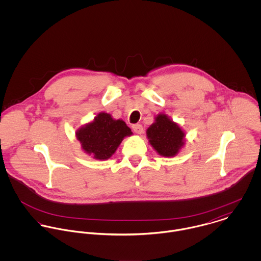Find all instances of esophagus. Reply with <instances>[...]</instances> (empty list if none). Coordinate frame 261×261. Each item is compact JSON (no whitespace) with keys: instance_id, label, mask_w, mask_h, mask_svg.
Instances as JSON below:
<instances>
[{"instance_id":"1","label":"esophagus","mask_w":261,"mask_h":261,"mask_svg":"<svg viewBox=\"0 0 261 261\" xmlns=\"http://www.w3.org/2000/svg\"><path fill=\"white\" fill-rule=\"evenodd\" d=\"M133 129H134V132H135L136 134H138V135H141V134H143V132H144V128H143L142 124H140V123L134 124V125H133Z\"/></svg>"}]
</instances>
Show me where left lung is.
<instances>
[{"label":"left lung","mask_w":261,"mask_h":261,"mask_svg":"<svg viewBox=\"0 0 261 261\" xmlns=\"http://www.w3.org/2000/svg\"><path fill=\"white\" fill-rule=\"evenodd\" d=\"M151 147L163 156H175L185 145V133L165 113L154 117V122L147 129Z\"/></svg>","instance_id":"left-lung-1"}]
</instances>
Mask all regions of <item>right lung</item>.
<instances>
[{
  "mask_svg": "<svg viewBox=\"0 0 261 261\" xmlns=\"http://www.w3.org/2000/svg\"><path fill=\"white\" fill-rule=\"evenodd\" d=\"M133 135L122 119H113L111 114L100 112L93 121L76 132L82 149L96 160H108L115 152L125 137Z\"/></svg>",
  "mask_w": 261,
  "mask_h": 261,
  "instance_id": "obj_1",
  "label": "right lung"
}]
</instances>
